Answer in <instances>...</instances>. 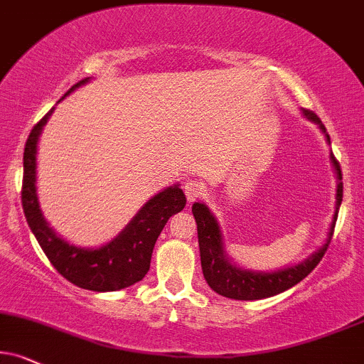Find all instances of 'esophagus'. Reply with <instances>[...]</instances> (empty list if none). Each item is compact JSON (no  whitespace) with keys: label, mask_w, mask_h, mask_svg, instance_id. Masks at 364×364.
I'll list each match as a JSON object with an SVG mask.
<instances>
[{"label":"esophagus","mask_w":364,"mask_h":364,"mask_svg":"<svg viewBox=\"0 0 364 364\" xmlns=\"http://www.w3.org/2000/svg\"><path fill=\"white\" fill-rule=\"evenodd\" d=\"M183 191H186V197L189 203H194V200L199 199L203 196V186H200L197 181H187L183 183Z\"/></svg>","instance_id":"1"}]
</instances>
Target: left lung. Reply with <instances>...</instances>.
<instances>
[{
	"label": "left lung",
	"mask_w": 364,
	"mask_h": 364,
	"mask_svg": "<svg viewBox=\"0 0 364 364\" xmlns=\"http://www.w3.org/2000/svg\"><path fill=\"white\" fill-rule=\"evenodd\" d=\"M304 114L307 119L314 121L319 124V128L326 133V127L322 124L319 116H317L311 109H304ZM327 141L331 143L329 134H326ZM331 160H333L336 173H338L339 183H338V208H336L334 223L338 219V209L343 200V173H341V165L336 160L334 154H331ZM192 213H194L196 223H197V237H199V250H200V264H203V273L205 282H208L210 289L218 291L219 295L228 299L235 300H258L267 299L272 295L285 291L290 287L297 285L300 280H304L314 268L319 264L322 257L326 255L327 248H329V240L322 246L319 251L309 257L306 262L295 267L284 268V270L272 272V273H258L243 270L232 264L230 259L226 258L223 250V236L219 231L218 221L209 213V209L204 204L196 203L192 205ZM334 223L331 226L329 236H333Z\"/></svg>",
	"instance_id": "1"
}]
</instances>
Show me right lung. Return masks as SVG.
<instances>
[{
	"instance_id": "add662e5",
	"label": "right lung",
	"mask_w": 364,
	"mask_h": 364,
	"mask_svg": "<svg viewBox=\"0 0 364 364\" xmlns=\"http://www.w3.org/2000/svg\"><path fill=\"white\" fill-rule=\"evenodd\" d=\"M87 80L89 77L79 80L65 92V96L75 87L86 84ZM52 111L53 107L31 128L25 145L21 205H23L26 223L37 237L38 245L42 246L43 253L47 255L48 262L70 284L94 291L127 289L140 282L150 270L156 237L160 236L168 218L186 208V194L178 189V186L167 187L154 199L148 200L140 213L132 219V223L119 232V236H116L102 248L84 250L60 240L45 223L37 199V187H35L38 136Z\"/></svg>"
}]
</instances>
